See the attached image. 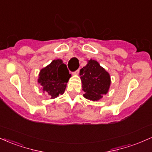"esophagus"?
Instances as JSON below:
<instances>
[{"instance_id": "obj_1", "label": "esophagus", "mask_w": 152, "mask_h": 152, "mask_svg": "<svg viewBox=\"0 0 152 152\" xmlns=\"http://www.w3.org/2000/svg\"><path fill=\"white\" fill-rule=\"evenodd\" d=\"M78 74H79V69H78L77 71H75V72H74V74H75V75H78Z\"/></svg>"}]
</instances>
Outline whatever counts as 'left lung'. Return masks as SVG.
Here are the masks:
<instances>
[{
  "label": "left lung",
  "instance_id": "left-lung-1",
  "mask_svg": "<svg viewBox=\"0 0 152 152\" xmlns=\"http://www.w3.org/2000/svg\"><path fill=\"white\" fill-rule=\"evenodd\" d=\"M83 96L88 100L97 102L109 91L111 76L99 63L90 59L87 64L80 70Z\"/></svg>",
  "mask_w": 152,
  "mask_h": 152
}]
</instances>
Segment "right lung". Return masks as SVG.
<instances>
[{"label":"right lung","instance_id":"add662e5","mask_svg":"<svg viewBox=\"0 0 152 152\" xmlns=\"http://www.w3.org/2000/svg\"><path fill=\"white\" fill-rule=\"evenodd\" d=\"M71 75L61 59H55L38 74V83L42 87L43 92L48 94L53 99L62 95Z\"/></svg>","mask_w":152,"mask_h":152}]
</instances>
